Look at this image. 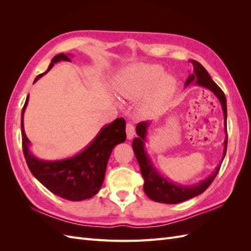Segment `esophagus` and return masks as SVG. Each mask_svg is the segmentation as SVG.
Segmentation results:
<instances>
[{
  "mask_svg": "<svg viewBox=\"0 0 251 251\" xmlns=\"http://www.w3.org/2000/svg\"><path fill=\"white\" fill-rule=\"evenodd\" d=\"M135 135V127L132 124H126V137L127 139H132Z\"/></svg>",
  "mask_w": 251,
  "mask_h": 251,
  "instance_id": "esophagus-1",
  "label": "esophagus"
}]
</instances>
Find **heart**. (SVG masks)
Returning <instances> with one entry per match:
<instances>
[{"instance_id":"b5f03b06","label":"heart","mask_w":251,"mask_h":251,"mask_svg":"<svg viewBox=\"0 0 251 251\" xmlns=\"http://www.w3.org/2000/svg\"><path fill=\"white\" fill-rule=\"evenodd\" d=\"M120 97L131 101L142 100L139 113L150 116L160 110L174 96L177 81L164 74L163 67L156 64H135L121 70L115 80Z\"/></svg>"}]
</instances>
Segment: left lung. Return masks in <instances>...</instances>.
I'll use <instances>...</instances> for the list:
<instances>
[{"mask_svg":"<svg viewBox=\"0 0 251 251\" xmlns=\"http://www.w3.org/2000/svg\"><path fill=\"white\" fill-rule=\"evenodd\" d=\"M188 62L192 63L194 70L188 75V77L185 81V87L195 82L196 85L210 90L211 92L218 97L219 101L221 102L224 114V131L226 134L224 140L223 156L215 172L207 178L201 180L199 183L185 186L174 183V182H172L168 178L163 177L161 174H159L146 151L147 135L151 123H149V121H142V123H139L136 126V133H137L138 137L134 138L132 147L136 159H137V161L139 163L141 175L144 179V193H146V195L151 200L165 204L180 203L188 199H192L196 196L201 195L205 189L211 184V182L215 180L220 168H221V163L223 162V159L226 155L227 150V105L225 94L217 83L211 79L208 72L205 70V68L200 63L196 62L194 59H189Z\"/></svg>","mask_w":251,"mask_h":251,"instance_id":"1","label":"left lung"}]
</instances>
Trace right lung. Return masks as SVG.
I'll return each mask as SVG.
<instances>
[{
	"label": "right lung",
	"instance_id": "1",
	"mask_svg": "<svg viewBox=\"0 0 251 251\" xmlns=\"http://www.w3.org/2000/svg\"><path fill=\"white\" fill-rule=\"evenodd\" d=\"M70 54L59 53L52 58L46 72L37 75L34 82L51 70L54 64L71 62ZM26 98L21 116L22 146L30 172L51 193L70 201L86 200L96 195L102 185L107 164L113 149L125 142L126 120L116 118L101 127L96 137L80 153L62 160H42L30 151V143L24 130V113L28 104Z\"/></svg>",
	"mask_w": 251,
	"mask_h": 251
}]
</instances>
